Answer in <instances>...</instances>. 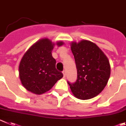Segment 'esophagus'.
Returning a JSON list of instances; mask_svg holds the SVG:
<instances>
[{"label":"esophagus","mask_w":126,"mask_h":126,"mask_svg":"<svg viewBox=\"0 0 126 126\" xmlns=\"http://www.w3.org/2000/svg\"><path fill=\"white\" fill-rule=\"evenodd\" d=\"M63 76H64V77H66V71H63Z\"/></svg>","instance_id":"1"}]
</instances>
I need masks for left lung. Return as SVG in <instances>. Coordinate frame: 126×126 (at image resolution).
<instances>
[{"label":"left lung","instance_id":"left-lung-1","mask_svg":"<svg viewBox=\"0 0 126 126\" xmlns=\"http://www.w3.org/2000/svg\"><path fill=\"white\" fill-rule=\"evenodd\" d=\"M70 46L77 69L75 83L68 81L71 92L79 99L94 98L107 84L110 75L109 61L104 52L90 41H73Z\"/></svg>","mask_w":126,"mask_h":126}]
</instances>
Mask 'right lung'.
<instances>
[{
  "mask_svg": "<svg viewBox=\"0 0 126 126\" xmlns=\"http://www.w3.org/2000/svg\"><path fill=\"white\" fill-rule=\"evenodd\" d=\"M63 41L54 43L43 38L29 47L22 56L19 66L21 83L26 90L36 95L49 91L63 75L56 69V60L52 56L55 45L61 46Z\"/></svg>",
  "mask_w": 126,
  "mask_h": 126,
  "instance_id": "obj_1",
  "label": "right lung"
}]
</instances>
